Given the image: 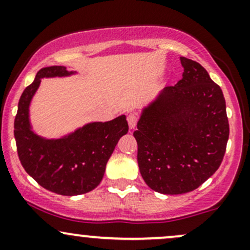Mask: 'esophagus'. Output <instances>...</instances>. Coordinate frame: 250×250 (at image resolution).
I'll use <instances>...</instances> for the list:
<instances>
[{
	"label": "esophagus",
	"mask_w": 250,
	"mask_h": 250,
	"mask_svg": "<svg viewBox=\"0 0 250 250\" xmlns=\"http://www.w3.org/2000/svg\"><path fill=\"white\" fill-rule=\"evenodd\" d=\"M127 121H128L129 128L135 129V127H136L137 125V116L135 115V114H129L127 117Z\"/></svg>",
	"instance_id": "esophagus-1"
}]
</instances>
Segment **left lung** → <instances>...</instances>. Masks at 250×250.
Segmentation results:
<instances>
[{
  "mask_svg": "<svg viewBox=\"0 0 250 250\" xmlns=\"http://www.w3.org/2000/svg\"><path fill=\"white\" fill-rule=\"evenodd\" d=\"M183 79L143 110L134 137L144 182L163 194L188 193L220 167L229 123L226 101L199 62L180 57Z\"/></svg>",
  "mask_w": 250,
  "mask_h": 250,
  "instance_id": "left-lung-1",
  "label": "left lung"
}]
</instances>
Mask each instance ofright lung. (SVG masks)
<instances>
[{"instance_id":"1","label":"right lung","mask_w":250,"mask_h":250,"mask_svg":"<svg viewBox=\"0 0 250 250\" xmlns=\"http://www.w3.org/2000/svg\"><path fill=\"white\" fill-rule=\"evenodd\" d=\"M65 66L38 71L34 83L24 89L14 122L17 154L24 170L44 188L62 195H78L100 184L115 146L128 133L125 115L108 122L85 125L70 136L44 140L34 134L29 123V104L41 78L70 76Z\"/></svg>"}]
</instances>
